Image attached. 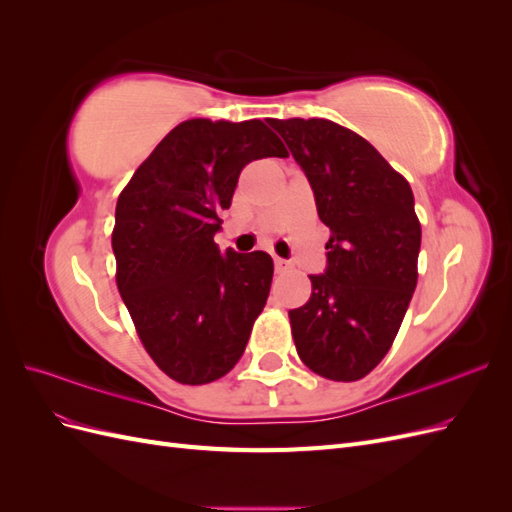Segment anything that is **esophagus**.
Wrapping results in <instances>:
<instances>
[{
    "mask_svg": "<svg viewBox=\"0 0 512 512\" xmlns=\"http://www.w3.org/2000/svg\"><path fill=\"white\" fill-rule=\"evenodd\" d=\"M273 262H275V271H277V273H286V271L290 269V262L284 260V258H277V256H275Z\"/></svg>",
    "mask_w": 512,
    "mask_h": 512,
    "instance_id": "34e87169",
    "label": "esophagus"
}]
</instances>
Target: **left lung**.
Masks as SVG:
<instances>
[{"label": "left lung", "instance_id": "obj_1", "mask_svg": "<svg viewBox=\"0 0 512 512\" xmlns=\"http://www.w3.org/2000/svg\"><path fill=\"white\" fill-rule=\"evenodd\" d=\"M312 185L329 226L327 271L290 309L301 361L318 376L354 382L395 342L418 280L421 222L404 175L363 136L329 119H269Z\"/></svg>", "mask_w": 512, "mask_h": 512}]
</instances>
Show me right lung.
Masks as SVG:
<instances>
[{"label":"right lung","instance_id":"obj_1","mask_svg":"<svg viewBox=\"0 0 512 512\" xmlns=\"http://www.w3.org/2000/svg\"><path fill=\"white\" fill-rule=\"evenodd\" d=\"M286 156L260 119H188L121 190L115 280L147 354L168 378L207 384L241 359L269 297L273 260L265 252L220 254L213 235L245 164Z\"/></svg>","mask_w":512,"mask_h":512}]
</instances>
